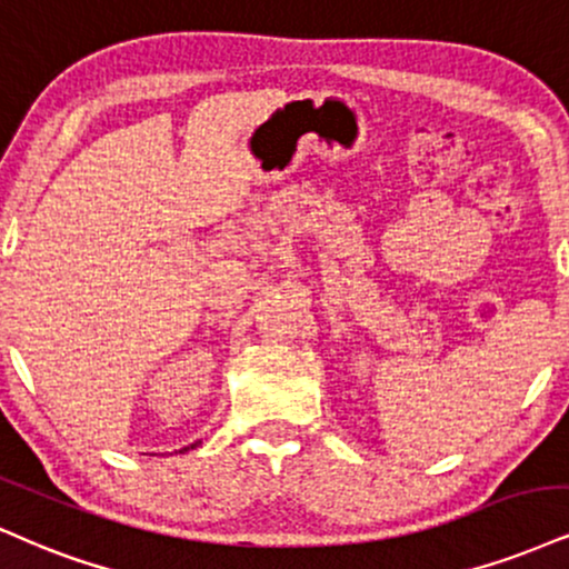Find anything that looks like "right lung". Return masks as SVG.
Masks as SVG:
<instances>
[{
	"label": "right lung",
	"mask_w": 569,
	"mask_h": 569,
	"mask_svg": "<svg viewBox=\"0 0 569 569\" xmlns=\"http://www.w3.org/2000/svg\"><path fill=\"white\" fill-rule=\"evenodd\" d=\"M190 448H196V445H190Z\"/></svg>",
	"instance_id": "right-lung-1"
}]
</instances>
